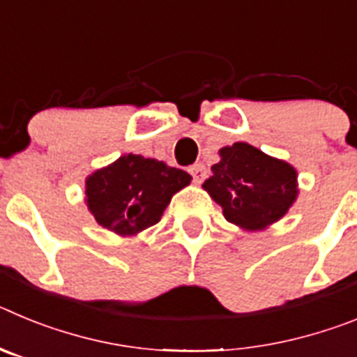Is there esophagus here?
Wrapping results in <instances>:
<instances>
[{
	"label": "esophagus",
	"mask_w": 357,
	"mask_h": 357,
	"mask_svg": "<svg viewBox=\"0 0 357 357\" xmlns=\"http://www.w3.org/2000/svg\"><path fill=\"white\" fill-rule=\"evenodd\" d=\"M189 173L193 175V181L197 182V184H200V182L207 176V169L204 164H195V166H191V168H189Z\"/></svg>",
	"instance_id": "1"
}]
</instances>
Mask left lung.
Masks as SVG:
<instances>
[{
	"instance_id": "obj_1",
	"label": "left lung",
	"mask_w": 357,
	"mask_h": 357,
	"mask_svg": "<svg viewBox=\"0 0 357 357\" xmlns=\"http://www.w3.org/2000/svg\"><path fill=\"white\" fill-rule=\"evenodd\" d=\"M218 153L220 160L202 188L222 207L227 222L257 232L286 216L298 197V173L291 164L243 141Z\"/></svg>"
}]
</instances>
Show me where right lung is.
I'll list each match as a JSON object with an SVG mask.
<instances>
[{"instance_id": "add662e5", "label": "right lung", "mask_w": 357, "mask_h": 357, "mask_svg": "<svg viewBox=\"0 0 357 357\" xmlns=\"http://www.w3.org/2000/svg\"><path fill=\"white\" fill-rule=\"evenodd\" d=\"M189 184L184 169L125 153L85 178V204L98 225L132 238L155 225L173 195Z\"/></svg>"}]
</instances>
